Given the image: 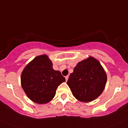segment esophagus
<instances>
[{"label":"esophagus","mask_w":128,"mask_h":128,"mask_svg":"<svg viewBox=\"0 0 128 128\" xmlns=\"http://www.w3.org/2000/svg\"><path fill=\"white\" fill-rule=\"evenodd\" d=\"M68 78H69V76H68V75H67V76H65L66 80L68 81Z\"/></svg>","instance_id":"1"}]
</instances>
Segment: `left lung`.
<instances>
[{
    "label": "left lung",
    "mask_w": 128,
    "mask_h": 128,
    "mask_svg": "<svg viewBox=\"0 0 128 128\" xmlns=\"http://www.w3.org/2000/svg\"><path fill=\"white\" fill-rule=\"evenodd\" d=\"M106 81L107 75L100 63L90 56L76 64L67 84L76 99L88 102L101 95Z\"/></svg>",
    "instance_id": "left-lung-1"
}]
</instances>
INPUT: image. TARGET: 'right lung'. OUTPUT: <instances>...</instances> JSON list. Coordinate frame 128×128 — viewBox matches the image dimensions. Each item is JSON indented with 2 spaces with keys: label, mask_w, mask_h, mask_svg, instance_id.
Returning a JSON list of instances; mask_svg holds the SVG:
<instances>
[{
  "label": "right lung",
  "mask_w": 128,
  "mask_h": 128,
  "mask_svg": "<svg viewBox=\"0 0 128 128\" xmlns=\"http://www.w3.org/2000/svg\"><path fill=\"white\" fill-rule=\"evenodd\" d=\"M21 86L28 97L37 104H46L56 94L58 86L65 82L59 71L53 69L46 55L36 57L28 64L21 74Z\"/></svg>",
  "instance_id": "add662e5"
}]
</instances>
